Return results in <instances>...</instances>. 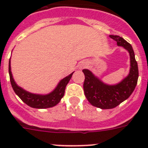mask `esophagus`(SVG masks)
Returning <instances> with one entry per match:
<instances>
[{"instance_id": "esophagus-1", "label": "esophagus", "mask_w": 148, "mask_h": 148, "mask_svg": "<svg viewBox=\"0 0 148 148\" xmlns=\"http://www.w3.org/2000/svg\"><path fill=\"white\" fill-rule=\"evenodd\" d=\"M85 66H86V63L85 62H82L80 64L78 65V68H79V69H83V68L85 67Z\"/></svg>"}]
</instances>
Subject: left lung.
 Returning a JSON list of instances; mask_svg holds the SVG:
<instances>
[{
	"instance_id": "8db88e82",
	"label": "left lung",
	"mask_w": 148,
	"mask_h": 148,
	"mask_svg": "<svg viewBox=\"0 0 148 148\" xmlns=\"http://www.w3.org/2000/svg\"><path fill=\"white\" fill-rule=\"evenodd\" d=\"M117 42V45L123 47L130 55V67L127 76L116 84H108L95 76L90 70L84 69L85 79L84 91L89 102L94 107L101 109H112L127 99L133 93L138 78V64L132 46L119 35H110Z\"/></svg>"
}]
</instances>
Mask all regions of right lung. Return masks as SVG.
<instances>
[{"instance_id":"right-lung-1","label":"right lung","mask_w":148,"mask_h":148,"mask_svg":"<svg viewBox=\"0 0 148 148\" xmlns=\"http://www.w3.org/2000/svg\"><path fill=\"white\" fill-rule=\"evenodd\" d=\"M73 73L61 79L59 83L58 84V85L56 87V88L49 93L45 94V95L32 93V92H29L25 90L22 87H19L17 84L16 82L14 80V78H13L12 74L10 59L9 61V74H10V82H11L13 90L15 91V94L26 104H27L31 108H37V109H45V108H53L60 102L61 99L64 95L66 86L70 82Z\"/></svg>"}]
</instances>
